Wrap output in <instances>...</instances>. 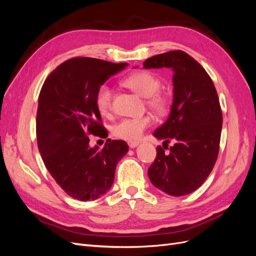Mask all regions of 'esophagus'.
<instances>
[{
    "label": "esophagus",
    "mask_w": 256,
    "mask_h": 256,
    "mask_svg": "<svg viewBox=\"0 0 256 256\" xmlns=\"http://www.w3.org/2000/svg\"><path fill=\"white\" fill-rule=\"evenodd\" d=\"M138 145V143L136 142V141H129L128 142V146L130 147V148H134V147H136Z\"/></svg>",
    "instance_id": "34e87169"
}]
</instances>
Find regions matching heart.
Masks as SVG:
<instances>
[{
	"instance_id": "heart-1",
	"label": "heart",
	"mask_w": 256,
	"mask_h": 256,
	"mask_svg": "<svg viewBox=\"0 0 256 256\" xmlns=\"http://www.w3.org/2000/svg\"><path fill=\"white\" fill-rule=\"evenodd\" d=\"M126 88L132 90L136 94L147 98L146 102L150 109L156 112H164L166 108V97L159 92L161 82L156 76L148 72H138L129 76L122 81ZM112 88L106 84L99 86L96 94V106L99 112L108 115L112 111ZM152 120L145 115L141 118H122L116 122L112 132L114 136L122 140L134 141L140 138L145 129L150 126Z\"/></svg>"
}]
</instances>
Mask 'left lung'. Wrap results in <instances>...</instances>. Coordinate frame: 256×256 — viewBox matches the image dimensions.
I'll return each mask as SVG.
<instances>
[{
	"instance_id": "left-lung-1",
	"label": "left lung",
	"mask_w": 256,
	"mask_h": 256,
	"mask_svg": "<svg viewBox=\"0 0 256 256\" xmlns=\"http://www.w3.org/2000/svg\"><path fill=\"white\" fill-rule=\"evenodd\" d=\"M144 68H171L173 104L168 118L154 132L164 144L174 145L157 157L148 168L152 184L170 196L196 191L216 164L222 130V112L210 76L184 51H170L147 58ZM168 147V146H166Z\"/></svg>"
}]
</instances>
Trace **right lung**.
<instances>
[{
	"mask_svg": "<svg viewBox=\"0 0 256 256\" xmlns=\"http://www.w3.org/2000/svg\"><path fill=\"white\" fill-rule=\"evenodd\" d=\"M127 65L74 58L54 69L42 88L36 116L38 150L53 180L76 200L104 196L113 184L118 162L128 152L125 141L108 138L99 150L90 146L88 136H106L97 90Z\"/></svg>",
	"mask_w": 256,
	"mask_h": 256,
	"instance_id": "right-lung-1",
	"label": "right lung"
}]
</instances>
